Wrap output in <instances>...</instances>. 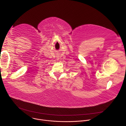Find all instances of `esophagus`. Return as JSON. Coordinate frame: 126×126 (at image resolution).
Instances as JSON below:
<instances>
[{
    "label": "esophagus",
    "mask_w": 126,
    "mask_h": 126,
    "mask_svg": "<svg viewBox=\"0 0 126 126\" xmlns=\"http://www.w3.org/2000/svg\"><path fill=\"white\" fill-rule=\"evenodd\" d=\"M56 57H57V60H58L59 59V56H57Z\"/></svg>",
    "instance_id": "obj_1"
}]
</instances>
